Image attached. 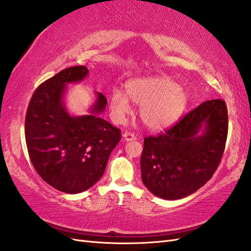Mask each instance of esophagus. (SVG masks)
<instances>
[{"instance_id":"esophagus-1","label":"esophagus","mask_w":251,"mask_h":251,"mask_svg":"<svg viewBox=\"0 0 251 251\" xmlns=\"http://www.w3.org/2000/svg\"><path fill=\"white\" fill-rule=\"evenodd\" d=\"M123 139H124L125 141H133V140H136L137 138H136V136H134V134L131 133V132H124V133H123Z\"/></svg>"}]
</instances>
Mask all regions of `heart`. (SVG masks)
Returning a JSON list of instances; mask_svg holds the SVG:
<instances>
[{"instance_id":"b5f03b06","label":"heart","mask_w":251,"mask_h":251,"mask_svg":"<svg viewBox=\"0 0 251 251\" xmlns=\"http://www.w3.org/2000/svg\"><path fill=\"white\" fill-rule=\"evenodd\" d=\"M126 92L118 88L111 91L109 107L113 121L124 123L131 112V100L141 105V120L155 131L175 124L189 102L188 93L174 80L163 76L131 79L126 83Z\"/></svg>"}]
</instances>
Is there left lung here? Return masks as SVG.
I'll use <instances>...</instances> for the list:
<instances>
[{
	"label": "left lung",
	"instance_id": "left-lung-1",
	"mask_svg": "<svg viewBox=\"0 0 251 251\" xmlns=\"http://www.w3.org/2000/svg\"><path fill=\"white\" fill-rule=\"evenodd\" d=\"M227 133L226 104L211 100L158 137L145 138L140 162L144 185L168 201L193 194L213 176Z\"/></svg>",
	"mask_w": 251,
	"mask_h": 251
}]
</instances>
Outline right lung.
Returning a JSON list of instances; mask_svg holds the SVG:
<instances>
[{
    "instance_id": "add662e5",
    "label": "right lung",
    "mask_w": 251,
    "mask_h": 251,
    "mask_svg": "<svg viewBox=\"0 0 251 251\" xmlns=\"http://www.w3.org/2000/svg\"><path fill=\"white\" fill-rule=\"evenodd\" d=\"M88 73L86 66H76L41 83L25 118V140L35 170L47 183L68 194L81 193L100 180L121 140L120 129L100 118L107 105L101 93H95L88 114L68 111L67 85L82 81Z\"/></svg>"
}]
</instances>
